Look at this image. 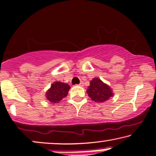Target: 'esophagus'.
Wrapping results in <instances>:
<instances>
[{
  "instance_id": "1",
  "label": "esophagus",
  "mask_w": 156,
  "mask_h": 156,
  "mask_svg": "<svg viewBox=\"0 0 156 156\" xmlns=\"http://www.w3.org/2000/svg\"><path fill=\"white\" fill-rule=\"evenodd\" d=\"M76 86H83V82H80L79 84H77Z\"/></svg>"
}]
</instances>
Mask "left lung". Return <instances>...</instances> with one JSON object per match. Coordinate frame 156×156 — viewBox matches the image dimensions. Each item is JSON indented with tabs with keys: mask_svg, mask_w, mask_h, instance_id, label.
Here are the masks:
<instances>
[{
	"mask_svg": "<svg viewBox=\"0 0 156 156\" xmlns=\"http://www.w3.org/2000/svg\"><path fill=\"white\" fill-rule=\"evenodd\" d=\"M87 94L96 102H105L113 95L111 89L97 78L91 80L87 89Z\"/></svg>",
	"mask_w": 156,
	"mask_h": 156,
	"instance_id": "1",
	"label": "left lung"
}]
</instances>
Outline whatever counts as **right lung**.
I'll use <instances>...</instances> for the list:
<instances>
[{
  "mask_svg": "<svg viewBox=\"0 0 156 156\" xmlns=\"http://www.w3.org/2000/svg\"><path fill=\"white\" fill-rule=\"evenodd\" d=\"M70 89V87L68 84L55 82L52 84L50 89L46 93V97L51 103H58L67 96Z\"/></svg>",
  "mask_w": 156,
  "mask_h": 156,
  "instance_id": "1",
  "label": "right lung"
}]
</instances>
